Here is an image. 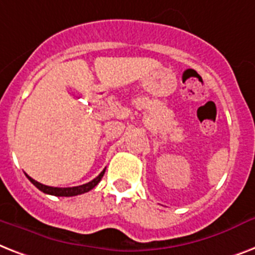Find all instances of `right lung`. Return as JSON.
<instances>
[{"mask_svg": "<svg viewBox=\"0 0 255 255\" xmlns=\"http://www.w3.org/2000/svg\"><path fill=\"white\" fill-rule=\"evenodd\" d=\"M104 174H105V168H104L101 172H100V175L97 176V178H95L93 180H91L89 183H87V184H83V185H77V187H67V188H58V187H48V185H44L42 184V183L36 182V180H34L32 178H30L28 175H26L28 178V180L32 183V184L35 185L36 188L39 189V191H42V192L47 193V195H54V196H66V197H70V196H76V195H81V193H85L88 192V191H91V189H93L96 187V185L99 184L100 180H101V178L104 176Z\"/></svg>", "mask_w": 255, "mask_h": 255, "instance_id": "right-lung-1", "label": "right lung"}]
</instances>
